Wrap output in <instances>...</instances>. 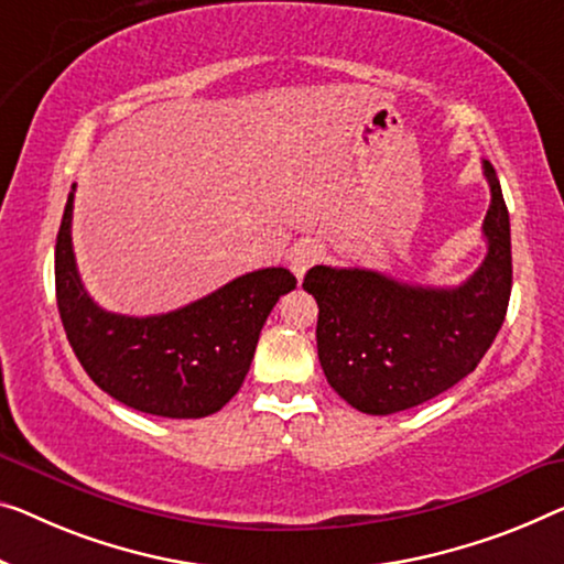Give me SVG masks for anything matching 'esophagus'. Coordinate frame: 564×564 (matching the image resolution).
Here are the masks:
<instances>
[{
    "label": "esophagus",
    "mask_w": 564,
    "mask_h": 564,
    "mask_svg": "<svg viewBox=\"0 0 564 564\" xmlns=\"http://www.w3.org/2000/svg\"><path fill=\"white\" fill-rule=\"evenodd\" d=\"M324 258V246L316 240H304L291 250V271L296 279H304L308 268H314Z\"/></svg>",
    "instance_id": "1"
}]
</instances>
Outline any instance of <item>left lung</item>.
<instances>
[{
	"label": "left lung",
	"instance_id": "8db88e82",
	"mask_svg": "<svg viewBox=\"0 0 564 564\" xmlns=\"http://www.w3.org/2000/svg\"><path fill=\"white\" fill-rule=\"evenodd\" d=\"M491 205L484 263L456 289L394 281L367 268L314 265L304 291L316 299L318 362L339 398L367 415L423 405L481 362L507 316L511 232L499 176L484 162Z\"/></svg>",
	"mask_w": 564,
	"mask_h": 564
}]
</instances>
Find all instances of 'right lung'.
Listing matches in <instances>:
<instances>
[{
	"label": "right lung",
	"instance_id": "right-lung-1",
	"mask_svg": "<svg viewBox=\"0 0 564 564\" xmlns=\"http://www.w3.org/2000/svg\"><path fill=\"white\" fill-rule=\"evenodd\" d=\"M73 197L75 184L57 230L55 293L67 341L90 380L149 415L205 417L228 405L275 301L296 289L293 273L260 268L170 314H111L88 296L75 265Z\"/></svg>",
	"mask_w": 564,
	"mask_h": 564
}]
</instances>
